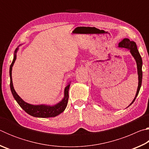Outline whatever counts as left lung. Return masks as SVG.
Segmentation results:
<instances>
[{"instance_id": "1", "label": "left lung", "mask_w": 149, "mask_h": 149, "mask_svg": "<svg viewBox=\"0 0 149 149\" xmlns=\"http://www.w3.org/2000/svg\"><path fill=\"white\" fill-rule=\"evenodd\" d=\"M119 47H123V48H125V49L130 50V52L132 53V56L134 57V58L135 59V61H136V62H137V72H138V75H139V85H138L137 93H136L135 97L134 98V99H133V102L130 104V105H131L133 104V102L135 101L136 97H137L139 92L141 86V84H142V77H143L142 58H141V55L139 54V51H138L137 45H136V43L134 41H131L129 39L125 38L124 39H123L122 41L119 43Z\"/></svg>"}]
</instances>
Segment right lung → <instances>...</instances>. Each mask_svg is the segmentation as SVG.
Masks as SVG:
<instances>
[{
	"instance_id": "1",
	"label": "right lung",
	"mask_w": 149,
	"mask_h": 149,
	"mask_svg": "<svg viewBox=\"0 0 149 149\" xmlns=\"http://www.w3.org/2000/svg\"><path fill=\"white\" fill-rule=\"evenodd\" d=\"M17 50V48L15 50V54L14 56L13 61L10 66V89L11 92L13 95V97L16 100L18 104L21 107L25 112H27V114L32 116L34 117L38 118H50V117H55L60 114V113L64 112L67 107L68 101V91L70 86V84H68L65 88L64 90V97L62 99L61 102L58 103L57 104L53 106V107H50V106H45V105H32L28 104L26 102H24L21 98H20L18 95L17 94L16 92L15 91L13 87V84H12V66H13L14 63L16 59V52Z\"/></svg>"
}]
</instances>
